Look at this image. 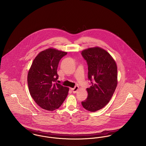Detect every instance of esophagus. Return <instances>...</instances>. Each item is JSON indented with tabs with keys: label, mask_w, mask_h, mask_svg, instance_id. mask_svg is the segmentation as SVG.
Listing matches in <instances>:
<instances>
[{
	"label": "esophagus",
	"mask_w": 146,
	"mask_h": 146,
	"mask_svg": "<svg viewBox=\"0 0 146 146\" xmlns=\"http://www.w3.org/2000/svg\"><path fill=\"white\" fill-rule=\"evenodd\" d=\"M78 89H79V86H76L74 88L72 89L71 90H72V92H73V93H76V91H78Z\"/></svg>",
	"instance_id": "esophagus-1"
}]
</instances>
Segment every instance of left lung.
Returning a JSON list of instances; mask_svg holds the SVG:
<instances>
[{"label": "left lung", "mask_w": 146, "mask_h": 146, "mask_svg": "<svg viewBox=\"0 0 146 146\" xmlns=\"http://www.w3.org/2000/svg\"><path fill=\"white\" fill-rule=\"evenodd\" d=\"M81 54L88 65L92 84L86 89L88 96L82 104L89 111H97L110 102L117 88V66L111 55L101 48L85 49Z\"/></svg>", "instance_id": "1"}]
</instances>
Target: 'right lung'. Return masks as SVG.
Masks as SVG:
<instances>
[{
    "mask_svg": "<svg viewBox=\"0 0 146 146\" xmlns=\"http://www.w3.org/2000/svg\"><path fill=\"white\" fill-rule=\"evenodd\" d=\"M67 52L49 48L36 56L28 72V89L35 103L42 109L54 111L62 104L69 88L57 83L58 63Z\"/></svg>",
    "mask_w": 146,
    "mask_h": 146,
    "instance_id": "obj_1",
    "label": "right lung"
}]
</instances>
